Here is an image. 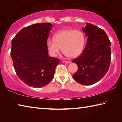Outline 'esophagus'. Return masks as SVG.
Listing matches in <instances>:
<instances>
[{"label":"esophagus","mask_w":122,"mask_h":122,"mask_svg":"<svg viewBox=\"0 0 122 122\" xmlns=\"http://www.w3.org/2000/svg\"><path fill=\"white\" fill-rule=\"evenodd\" d=\"M63 63H71V62L70 61H63Z\"/></svg>","instance_id":"esophagus-1"}]
</instances>
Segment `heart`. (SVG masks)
I'll use <instances>...</instances> for the list:
<instances>
[{"label": "heart", "instance_id": "b5f03b06", "mask_svg": "<svg viewBox=\"0 0 122 122\" xmlns=\"http://www.w3.org/2000/svg\"><path fill=\"white\" fill-rule=\"evenodd\" d=\"M85 36L82 32L72 29L57 32L54 39L47 40V46L50 54L56 56L62 48L63 54L70 58H74L81 54L83 51Z\"/></svg>", "mask_w": 122, "mask_h": 122}]
</instances>
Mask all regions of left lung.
Listing matches in <instances>:
<instances>
[{"label":"left lung","instance_id":"left-lung-1","mask_svg":"<svg viewBox=\"0 0 122 122\" xmlns=\"http://www.w3.org/2000/svg\"><path fill=\"white\" fill-rule=\"evenodd\" d=\"M82 30L88 38L83 53L72 61L78 66L73 78L78 83L89 86L102 79L108 71L111 42L104 30L92 24L86 23Z\"/></svg>","mask_w":122,"mask_h":122}]
</instances>
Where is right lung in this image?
Listing matches in <instances>:
<instances>
[{
  "label": "right lung",
  "instance_id": "right-lung-1",
  "mask_svg": "<svg viewBox=\"0 0 122 122\" xmlns=\"http://www.w3.org/2000/svg\"><path fill=\"white\" fill-rule=\"evenodd\" d=\"M52 26L50 23L32 25L20 30L12 40L11 56L16 75L32 87L48 84L60 61L48 55L46 42Z\"/></svg>",
  "mask_w": 122,
  "mask_h": 122
}]
</instances>
